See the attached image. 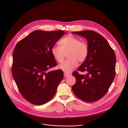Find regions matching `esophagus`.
I'll return each mask as SVG.
<instances>
[{
    "mask_svg": "<svg viewBox=\"0 0 128 128\" xmlns=\"http://www.w3.org/2000/svg\"><path fill=\"white\" fill-rule=\"evenodd\" d=\"M70 74H68V73L65 72V73L64 74V77H68V76H70Z\"/></svg>",
    "mask_w": 128,
    "mask_h": 128,
    "instance_id": "34e87169",
    "label": "esophagus"
}]
</instances>
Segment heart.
<instances>
[{
  "mask_svg": "<svg viewBox=\"0 0 128 128\" xmlns=\"http://www.w3.org/2000/svg\"><path fill=\"white\" fill-rule=\"evenodd\" d=\"M60 46L52 47L51 52L56 61L61 63L64 61L67 53L66 61L58 66V68L66 72H70L78 65V61L83 62L88 57V46L86 43L72 35H68L59 42Z\"/></svg>",
  "mask_w": 128,
  "mask_h": 128,
  "instance_id": "heart-1",
  "label": "heart"
}]
</instances>
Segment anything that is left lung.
<instances>
[{
	"label": "left lung",
	"instance_id": "8db88e82",
	"mask_svg": "<svg viewBox=\"0 0 128 128\" xmlns=\"http://www.w3.org/2000/svg\"><path fill=\"white\" fill-rule=\"evenodd\" d=\"M84 37L88 43L89 54L77 69L86 72L80 75L72 74L76 79L72 90L76 96L86 102H93L103 98L108 91L115 76L116 58L108 42L93 30L72 32Z\"/></svg>",
	"mask_w": 128,
	"mask_h": 128
}]
</instances>
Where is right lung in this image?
Here are the masks:
<instances>
[{
	"mask_svg": "<svg viewBox=\"0 0 128 128\" xmlns=\"http://www.w3.org/2000/svg\"><path fill=\"white\" fill-rule=\"evenodd\" d=\"M64 34V30H35L20 41L13 51V78L22 96L32 104L49 101L63 80L62 70L46 72L56 65L51 49Z\"/></svg>",
	"mask_w": 128,
	"mask_h": 128,
	"instance_id": "add662e5",
	"label": "right lung"
}]
</instances>
